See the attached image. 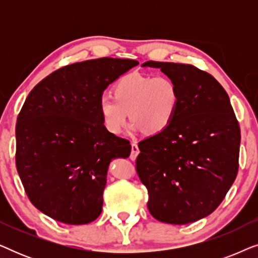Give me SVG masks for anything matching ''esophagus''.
<instances>
[{
    "instance_id": "34e87169",
    "label": "esophagus",
    "mask_w": 258,
    "mask_h": 258,
    "mask_svg": "<svg viewBox=\"0 0 258 258\" xmlns=\"http://www.w3.org/2000/svg\"><path fill=\"white\" fill-rule=\"evenodd\" d=\"M140 154V150H139V147H137L136 143H132V153H130V160L132 161H135L137 155Z\"/></svg>"
}]
</instances>
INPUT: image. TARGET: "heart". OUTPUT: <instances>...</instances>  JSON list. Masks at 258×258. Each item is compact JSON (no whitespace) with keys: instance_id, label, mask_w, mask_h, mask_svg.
<instances>
[{"instance_id":"b5f03b06","label":"heart","mask_w":258,"mask_h":258,"mask_svg":"<svg viewBox=\"0 0 258 258\" xmlns=\"http://www.w3.org/2000/svg\"><path fill=\"white\" fill-rule=\"evenodd\" d=\"M112 97L102 96L98 102L102 123L112 135L125 128L128 115L134 132L160 135L170 126L179 105L178 88L168 76L128 74L116 82Z\"/></svg>"}]
</instances>
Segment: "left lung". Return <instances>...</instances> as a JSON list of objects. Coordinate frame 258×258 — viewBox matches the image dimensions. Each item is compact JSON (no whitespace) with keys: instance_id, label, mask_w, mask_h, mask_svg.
Segmentation results:
<instances>
[{"instance_id":"obj_1","label":"left lung","mask_w":258,"mask_h":258,"mask_svg":"<svg viewBox=\"0 0 258 258\" xmlns=\"http://www.w3.org/2000/svg\"><path fill=\"white\" fill-rule=\"evenodd\" d=\"M178 88L170 126L139 143L136 170L148 209L161 222L186 224L220 206L238 171L241 130L223 87L190 64L148 61Z\"/></svg>"}]
</instances>
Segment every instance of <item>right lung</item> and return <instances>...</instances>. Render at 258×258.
Segmentation results:
<instances>
[{"mask_svg":"<svg viewBox=\"0 0 258 258\" xmlns=\"http://www.w3.org/2000/svg\"><path fill=\"white\" fill-rule=\"evenodd\" d=\"M139 64L103 57L56 70L28 95L16 123V168L30 202L66 224L102 213L109 164L129 157V141L108 133L98 102L109 84Z\"/></svg>","mask_w":258,"mask_h":258,"instance_id":"add662e5","label":"right lung"}]
</instances>
